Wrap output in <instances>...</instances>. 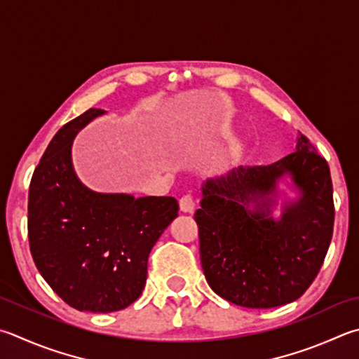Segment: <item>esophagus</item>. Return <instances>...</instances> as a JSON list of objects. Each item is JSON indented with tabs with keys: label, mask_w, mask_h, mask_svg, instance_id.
Returning a JSON list of instances; mask_svg holds the SVG:
<instances>
[{
	"label": "esophagus",
	"mask_w": 359,
	"mask_h": 359,
	"mask_svg": "<svg viewBox=\"0 0 359 359\" xmlns=\"http://www.w3.org/2000/svg\"><path fill=\"white\" fill-rule=\"evenodd\" d=\"M179 204H180V210L182 212L191 213L194 210V198L191 196V194H184V196L180 198Z\"/></svg>",
	"instance_id": "obj_1"
}]
</instances>
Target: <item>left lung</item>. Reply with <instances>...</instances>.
Instances as JSON below:
<instances>
[{
    "instance_id": "1",
    "label": "left lung",
    "mask_w": 359,
    "mask_h": 359,
    "mask_svg": "<svg viewBox=\"0 0 359 359\" xmlns=\"http://www.w3.org/2000/svg\"><path fill=\"white\" fill-rule=\"evenodd\" d=\"M284 173L292 175L302 198L273 220L268 194ZM194 219L202 270L215 293L254 309L295 302L320 271L333 237L328 163L299 133L297 151L279 161L238 166L227 177L207 180Z\"/></svg>"
}]
</instances>
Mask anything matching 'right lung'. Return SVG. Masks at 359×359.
<instances>
[{
  "instance_id": "obj_1",
  "label": "right lung",
  "mask_w": 359,
  "mask_h": 359,
  "mask_svg": "<svg viewBox=\"0 0 359 359\" xmlns=\"http://www.w3.org/2000/svg\"><path fill=\"white\" fill-rule=\"evenodd\" d=\"M67 122L45 149L28 193V238L34 264L57 297L89 312L121 311L140 298L154 245L177 217L171 196L135 199L88 190L72 168V141L94 117Z\"/></svg>"
}]
</instances>
